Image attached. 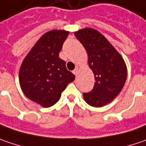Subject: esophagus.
Returning a JSON list of instances; mask_svg holds the SVG:
<instances>
[{
	"mask_svg": "<svg viewBox=\"0 0 146 146\" xmlns=\"http://www.w3.org/2000/svg\"><path fill=\"white\" fill-rule=\"evenodd\" d=\"M73 73H74V74H75L76 76H77V75L78 74V73H79V68H78V67H77V68H75V69L73 70Z\"/></svg>",
	"mask_w": 146,
	"mask_h": 146,
	"instance_id": "1",
	"label": "esophagus"
}]
</instances>
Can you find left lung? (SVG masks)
Masks as SVG:
<instances>
[{
	"mask_svg": "<svg viewBox=\"0 0 146 146\" xmlns=\"http://www.w3.org/2000/svg\"><path fill=\"white\" fill-rule=\"evenodd\" d=\"M74 35L86 50L88 65L96 80L92 92L83 93V98L93 107L108 105L118 96L126 82L127 68L123 58L96 29H79Z\"/></svg>",
	"mask_w": 146,
	"mask_h": 146,
	"instance_id": "8db88e82",
	"label": "left lung"
}]
</instances>
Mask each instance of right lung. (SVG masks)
Returning a JSON list of instances; mask_svg holds the SVG:
<instances>
[{"instance_id":"add662e5","label":"right lung","mask_w":146,"mask_h":146,"mask_svg":"<svg viewBox=\"0 0 146 146\" xmlns=\"http://www.w3.org/2000/svg\"><path fill=\"white\" fill-rule=\"evenodd\" d=\"M69 32L50 30L44 33L23 59L19 80L23 94L44 108L54 105L75 75L59 57Z\"/></svg>"}]
</instances>
